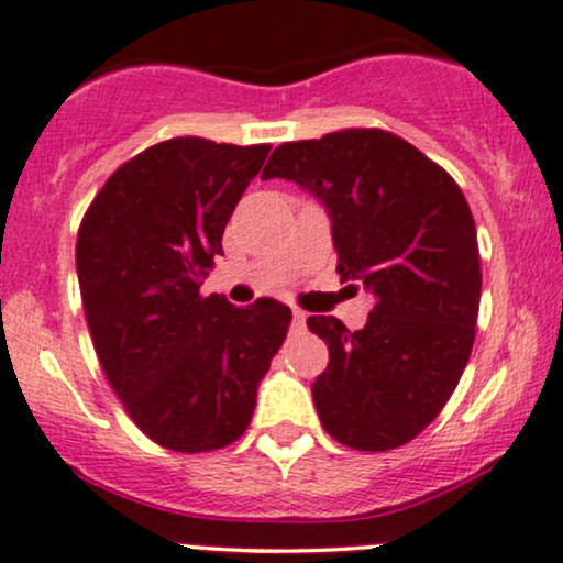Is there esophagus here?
Segmentation results:
<instances>
[{
  "instance_id": "esophagus-1",
  "label": "esophagus",
  "mask_w": 563,
  "mask_h": 563,
  "mask_svg": "<svg viewBox=\"0 0 563 563\" xmlns=\"http://www.w3.org/2000/svg\"><path fill=\"white\" fill-rule=\"evenodd\" d=\"M292 324H295V328H303V324H306V313L298 311V308L292 311Z\"/></svg>"
}]
</instances>
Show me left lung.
Returning <instances> with one entry per match:
<instances>
[{
  "mask_svg": "<svg viewBox=\"0 0 563 563\" xmlns=\"http://www.w3.org/2000/svg\"><path fill=\"white\" fill-rule=\"evenodd\" d=\"M292 179L328 209L341 282L376 298L367 324L308 317L330 362L311 395L322 427L389 451L432 424L475 343L481 255L473 211L445 168L380 129L274 150L263 179Z\"/></svg>",
  "mask_w": 563,
  "mask_h": 563,
  "instance_id": "left-lung-1",
  "label": "left lung"
}]
</instances>
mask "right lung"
Segmentation results:
<instances>
[{
	"label": "right lung",
	"instance_id": "add662e5",
	"mask_svg": "<svg viewBox=\"0 0 563 563\" xmlns=\"http://www.w3.org/2000/svg\"><path fill=\"white\" fill-rule=\"evenodd\" d=\"M271 144L177 136L125 161L77 231V279L101 371L134 424L179 453L235 443L292 322L279 300L201 295Z\"/></svg>",
	"mask_w": 563,
	"mask_h": 563
}]
</instances>
